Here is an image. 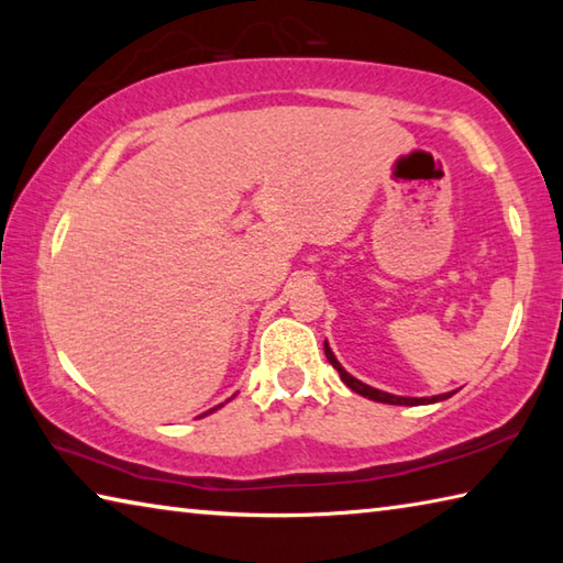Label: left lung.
<instances>
[{"instance_id": "obj_1", "label": "left lung", "mask_w": 563, "mask_h": 563, "mask_svg": "<svg viewBox=\"0 0 563 563\" xmlns=\"http://www.w3.org/2000/svg\"><path fill=\"white\" fill-rule=\"evenodd\" d=\"M325 357L330 360V365L338 369V373H340V379H342V383H345V385L352 389V393H357V395L367 397V399H375V402H387V405H407V407H415V405H432V402H440V399L452 397L450 393H446V395H437V397H397V395H389V393H383V389H375V387H369V385H365V383H360V379H355V377H352V375H347L345 369H342L340 362L335 360V355H332V350H330L328 342H325Z\"/></svg>"}]
</instances>
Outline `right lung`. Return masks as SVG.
<instances>
[{"label":"right lung","mask_w":563,"mask_h":563,"mask_svg":"<svg viewBox=\"0 0 563 563\" xmlns=\"http://www.w3.org/2000/svg\"><path fill=\"white\" fill-rule=\"evenodd\" d=\"M213 409H216V407H213ZM213 409H208V412H213ZM208 412H206V415H208ZM201 417H203V415H201Z\"/></svg>","instance_id":"obj_1"}]
</instances>
